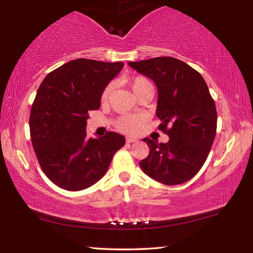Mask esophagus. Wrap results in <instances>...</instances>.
<instances>
[{
	"mask_svg": "<svg viewBox=\"0 0 253 253\" xmlns=\"http://www.w3.org/2000/svg\"><path fill=\"white\" fill-rule=\"evenodd\" d=\"M138 140L136 138H132V137H127L126 138V142L127 143H132V142H137Z\"/></svg>",
	"mask_w": 253,
	"mask_h": 253,
	"instance_id": "esophagus-1",
	"label": "esophagus"
}]
</instances>
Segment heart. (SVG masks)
<instances>
[{
	"label": "heart",
	"instance_id": "heart-1",
	"mask_svg": "<svg viewBox=\"0 0 253 253\" xmlns=\"http://www.w3.org/2000/svg\"><path fill=\"white\" fill-rule=\"evenodd\" d=\"M129 87L131 91L137 96V99L144 94H153V84L150 80L143 76H136L129 79ZM112 91V84H107L102 91L101 100L106 101L109 99L110 93ZM142 117L140 115H125L117 118L116 121V127L117 129L124 132H135L137 131L140 126L142 125Z\"/></svg>",
	"mask_w": 253,
	"mask_h": 253
}]
</instances>
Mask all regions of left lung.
<instances>
[{"mask_svg": "<svg viewBox=\"0 0 253 253\" xmlns=\"http://www.w3.org/2000/svg\"><path fill=\"white\" fill-rule=\"evenodd\" d=\"M128 65L157 84L159 129L169 137L166 143L144 138L150 153L139 165L164 185L186 182L201 169L216 135L217 113L208 85L196 69L174 57Z\"/></svg>", "mask_w": 253, "mask_h": 253, "instance_id": "8db88e82", "label": "left lung"}]
</instances>
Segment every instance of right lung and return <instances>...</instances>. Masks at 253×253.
I'll use <instances>...</instances> for the list:
<instances>
[{
    "instance_id": "right-lung-1",
    "label": "right lung",
    "mask_w": 253,
    "mask_h": 253,
    "mask_svg": "<svg viewBox=\"0 0 253 253\" xmlns=\"http://www.w3.org/2000/svg\"><path fill=\"white\" fill-rule=\"evenodd\" d=\"M123 62L77 58L46 75L32 103L29 128L42 170L62 189L78 191L100 180L125 144L114 131L87 138L89 112L100 107L101 94L122 71Z\"/></svg>"
}]
</instances>
